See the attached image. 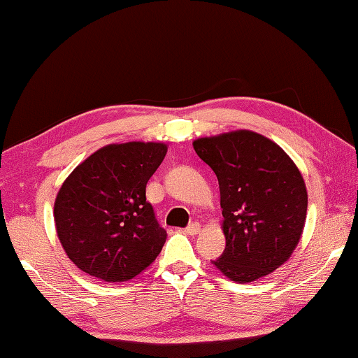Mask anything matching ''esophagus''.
<instances>
[{"label":"esophagus","instance_id":"obj_1","mask_svg":"<svg viewBox=\"0 0 358 358\" xmlns=\"http://www.w3.org/2000/svg\"><path fill=\"white\" fill-rule=\"evenodd\" d=\"M185 231L188 235H196V234H199V231H201V225H199V222H191L188 227L185 229Z\"/></svg>","mask_w":358,"mask_h":358}]
</instances>
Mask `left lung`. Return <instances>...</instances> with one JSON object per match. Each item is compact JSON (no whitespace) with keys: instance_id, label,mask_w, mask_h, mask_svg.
Segmentation results:
<instances>
[{"instance_id":"left-lung-1","label":"left lung","mask_w":358,"mask_h":358,"mask_svg":"<svg viewBox=\"0 0 358 358\" xmlns=\"http://www.w3.org/2000/svg\"><path fill=\"white\" fill-rule=\"evenodd\" d=\"M193 145L219 180L225 250L213 263L235 282L273 273L290 258L306 219L296 165L273 141L246 129Z\"/></svg>"}]
</instances>
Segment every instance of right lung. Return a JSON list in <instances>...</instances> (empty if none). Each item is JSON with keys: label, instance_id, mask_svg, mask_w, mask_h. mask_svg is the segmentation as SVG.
I'll list each match as a JSON object with an SVG mask.
<instances>
[{"label": "right lung", "instance_id": "right-lung-1", "mask_svg": "<svg viewBox=\"0 0 358 358\" xmlns=\"http://www.w3.org/2000/svg\"><path fill=\"white\" fill-rule=\"evenodd\" d=\"M167 154L162 143L110 144L64 180L55 224L68 258L85 274L124 282L148 268L167 238L145 185Z\"/></svg>", "mask_w": 358, "mask_h": 358}]
</instances>
